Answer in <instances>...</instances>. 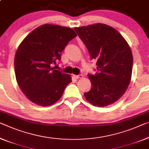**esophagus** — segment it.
Here are the masks:
<instances>
[{
  "label": "esophagus",
  "instance_id": "esophagus-1",
  "mask_svg": "<svg viewBox=\"0 0 149 149\" xmlns=\"http://www.w3.org/2000/svg\"><path fill=\"white\" fill-rule=\"evenodd\" d=\"M73 77L75 78V79H82L83 78V76L82 74H79V75H73Z\"/></svg>",
  "mask_w": 149,
  "mask_h": 149
}]
</instances>
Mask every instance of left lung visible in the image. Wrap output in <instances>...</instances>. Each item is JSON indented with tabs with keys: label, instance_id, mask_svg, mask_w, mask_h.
Wrapping results in <instances>:
<instances>
[{
	"label": "left lung",
	"instance_id": "1",
	"mask_svg": "<svg viewBox=\"0 0 149 149\" xmlns=\"http://www.w3.org/2000/svg\"><path fill=\"white\" fill-rule=\"evenodd\" d=\"M97 61L98 72L88 74L90 91L84 93L94 106L104 107L124 95L131 80L132 54L123 36L109 25L97 23L74 29Z\"/></svg>",
	"mask_w": 149,
	"mask_h": 149
}]
</instances>
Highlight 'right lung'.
Returning <instances> with one entry per match:
<instances>
[{
    "instance_id": "add662e5",
    "label": "right lung",
    "mask_w": 149,
    "mask_h": 149,
    "mask_svg": "<svg viewBox=\"0 0 149 149\" xmlns=\"http://www.w3.org/2000/svg\"><path fill=\"white\" fill-rule=\"evenodd\" d=\"M77 34L74 30L45 24L29 34L15 56L16 79L20 90L32 102L47 107L60 99L72 82L71 76L51 65L61 60V53Z\"/></svg>"
}]
</instances>
